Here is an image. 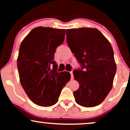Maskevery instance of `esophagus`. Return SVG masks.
Here are the masks:
<instances>
[{"instance_id": "esophagus-1", "label": "esophagus", "mask_w": 130, "mask_h": 130, "mask_svg": "<svg viewBox=\"0 0 130 130\" xmlns=\"http://www.w3.org/2000/svg\"><path fill=\"white\" fill-rule=\"evenodd\" d=\"M70 74H71V79L73 80V78H74V76H73V72L71 71V72H70Z\"/></svg>"}]
</instances>
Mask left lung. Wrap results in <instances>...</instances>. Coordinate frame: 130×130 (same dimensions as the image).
Returning a JSON list of instances; mask_svg holds the SVG:
<instances>
[{"mask_svg":"<svg viewBox=\"0 0 130 130\" xmlns=\"http://www.w3.org/2000/svg\"><path fill=\"white\" fill-rule=\"evenodd\" d=\"M67 41L80 68L73 71L79 88L73 92L76 103L85 107L98 106L113 86L116 71L110 43L98 29L67 30Z\"/></svg>","mask_w":130,"mask_h":130,"instance_id":"left-lung-1","label":"left lung"}]
</instances>
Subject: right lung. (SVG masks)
Wrapping results in <instances>:
<instances>
[{
    "mask_svg": "<svg viewBox=\"0 0 130 130\" xmlns=\"http://www.w3.org/2000/svg\"><path fill=\"white\" fill-rule=\"evenodd\" d=\"M65 35V29L37 27L20 47L17 67L21 85L31 101L38 106L55 104L70 80V73L57 71L54 60L57 47L63 42Z\"/></svg>",
    "mask_w": 130,
    "mask_h": 130,
    "instance_id": "obj_1",
    "label": "right lung"
}]
</instances>
